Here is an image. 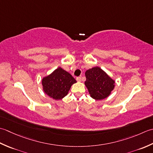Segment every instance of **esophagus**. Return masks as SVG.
Segmentation results:
<instances>
[{
  "label": "esophagus",
  "mask_w": 153,
  "mask_h": 153,
  "mask_svg": "<svg viewBox=\"0 0 153 153\" xmlns=\"http://www.w3.org/2000/svg\"><path fill=\"white\" fill-rule=\"evenodd\" d=\"M76 80L78 81V82H80V81H81V77L80 76L77 77L76 78Z\"/></svg>",
  "instance_id": "34e87169"
}]
</instances>
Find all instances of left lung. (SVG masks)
<instances>
[{"label":"left lung","instance_id":"left-lung-1","mask_svg":"<svg viewBox=\"0 0 153 153\" xmlns=\"http://www.w3.org/2000/svg\"><path fill=\"white\" fill-rule=\"evenodd\" d=\"M85 76V85L90 96L96 100L106 98L114 88V80L98 67L87 70Z\"/></svg>","mask_w":153,"mask_h":153}]
</instances>
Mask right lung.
<instances>
[{"instance_id": "right-lung-1", "label": "right lung", "mask_w": 153, "mask_h": 153, "mask_svg": "<svg viewBox=\"0 0 153 153\" xmlns=\"http://www.w3.org/2000/svg\"><path fill=\"white\" fill-rule=\"evenodd\" d=\"M76 80L70 73L58 67L53 72L42 79L43 90L47 95L59 100L67 96L71 86Z\"/></svg>"}]
</instances>
